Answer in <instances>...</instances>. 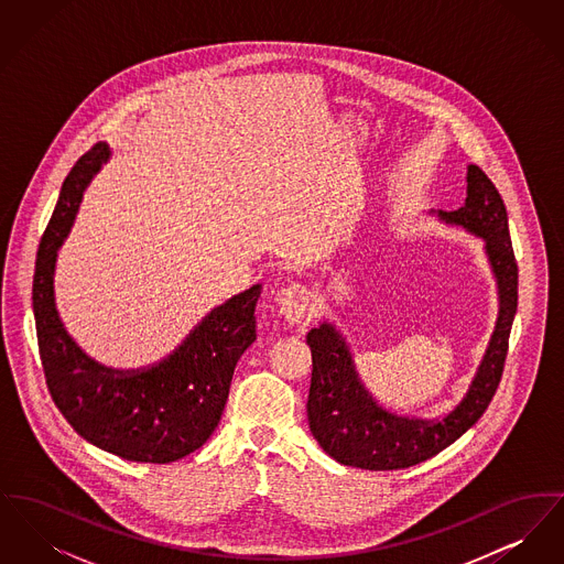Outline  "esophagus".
Here are the masks:
<instances>
[{"instance_id": "1", "label": "esophagus", "mask_w": 564, "mask_h": 564, "mask_svg": "<svg viewBox=\"0 0 564 564\" xmlns=\"http://www.w3.org/2000/svg\"><path fill=\"white\" fill-rule=\"evenodd\" d=\"M279 308L288 322L297 323L304 319L308 308V290L300 283H292L279 292Z\"/></svg>"}]
</instances>
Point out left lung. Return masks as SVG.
I'll use <instances>...</instances> for the list:
<instances>
[{
    "mask_svg": "<svg viewBox=\"0 0 564 564\" xmlns=\"http://www.w3.org/2000/svg\"><path fill=\"white\" fill-rule=\"evenodd\" d=\"M435 215L440 221L482 239L499 297L495 329L467 393L448 414L435 419L402 416L382 408L359 378L340 329L329 322L311 329L306 336L313 352L308 427L323 451L343 465L370 471L419 465L471 430L499 387L518 306V267L503 198L482 169L469 164L465 205Z\"/></svg>",
    "mask_w": 564,
    "mask_h": 564,
    "instance_id": "obj_1",
    "label": "left lung"
}]
</instances>
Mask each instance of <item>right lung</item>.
Returning <instances> with one entry per match:
<instances>
[{
	"label": "right lung",
	"mask_w": 564,
	"mask_h": 564,
	"mask_svg": "<svg viewBox=\"0 0 564 564\" xmlns=\"http://www.w3.org/2000/svg\"><path fill=\"white\" fill-rule=\"evenodd\" d=\"M109 159L101 141L74 164L40 242L33 274L40 357L56 408L86 442L127 460L173 463L200 448L217 427L237 361L256 340L262 285L212 308L177 349L148 368L118 370L86 355L58 317L54 269L84 189Z\"/></svg>",
	"instance_id": "add662e5"
}]
</instances>
